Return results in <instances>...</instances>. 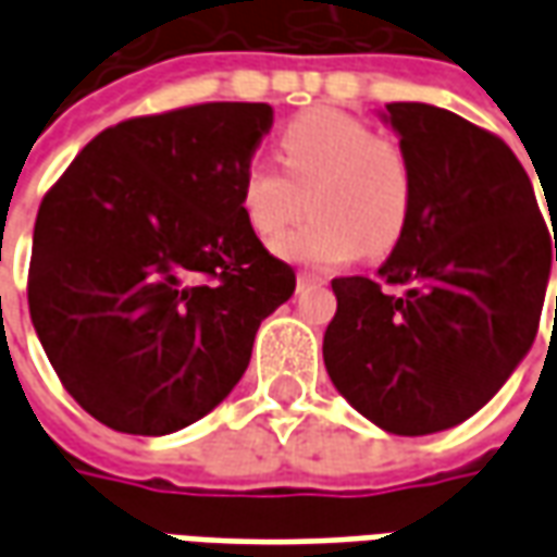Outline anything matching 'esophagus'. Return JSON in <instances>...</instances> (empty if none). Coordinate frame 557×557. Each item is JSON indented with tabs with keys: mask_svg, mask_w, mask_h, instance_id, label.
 Here are the masks:
<instances>
[{
	"mask_svg": "<svg viewBox=\"0 0 557 557\" xmlns=\"http://www.w3.org/2000/svg\"><path fill=\"white\" fill-rule=\"evenodd\" d=\"M325 274H315V271H298V289H310V286H325Z\"/></svg>",
	"mask_w": 557,
	"mask_h": 557,
	"instance_id": "esophagus-1",
	"label": "esophagus"
}]
</instances>
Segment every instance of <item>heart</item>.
<instances>
[{"label":"heart","instance_id":"obj_1","mask_svg":"<svg viewBox=\"0 0 557 557\" xmlns=\"http://www.w3.org/2000/svg\"><path fill=\"white\" fill-rule=\"evenodd\" d=\"M280 158L283 166L253 160L242 178L244 218L262 238L289 230L307 196L313 218L277 244L280 256L334 268L363 250L385 256L397 247L411 218L414 172L394 139L339 110H310L283 127Z\"/></svg>","mask_w":557,"mask_h":557}]
</instances>
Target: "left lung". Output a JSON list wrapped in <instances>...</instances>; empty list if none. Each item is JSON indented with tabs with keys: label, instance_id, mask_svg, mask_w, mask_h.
Returning a JSON list of instances; mask_svg holds the SVG:
<instances>
[{
	"label": "left lung",
	"instance_id": "1",
	"mask_svg": "<svg viewBox=\"0 0 557 557\" xmlns=\"http://www.w3.org/2000/svg\"><path fill=\"white\" fill-rule=\"evenodd\" d=\"M387 122L414 172L409 226L379 277L331 283L322 355L363 418L430 435L483 409L531 349L555 230L502 137L430 103H387Z\"/></svg>",
	"mask_w": 557,
	"mask_h": 557
}]
</instances>
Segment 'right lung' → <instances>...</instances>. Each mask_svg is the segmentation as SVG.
<instances>
[{
	"label": "right lung",
	"mask_w": 557,
	"mask_h": 557,
	"mask_svg": "<svg viewBox=\"0 0 557 557\" xmlns=\"http://www.w3.org/2000/svg\"><path fill=\"white\" fill-rule=\"evenodd\" d=\"M268 103H194L107 127L47 190L29 313L59 382L131 435L194 423L238 385L295 271L256 238L242 178Z\"/></svg>",
	"instance_id": "1"
}]
</instances>
